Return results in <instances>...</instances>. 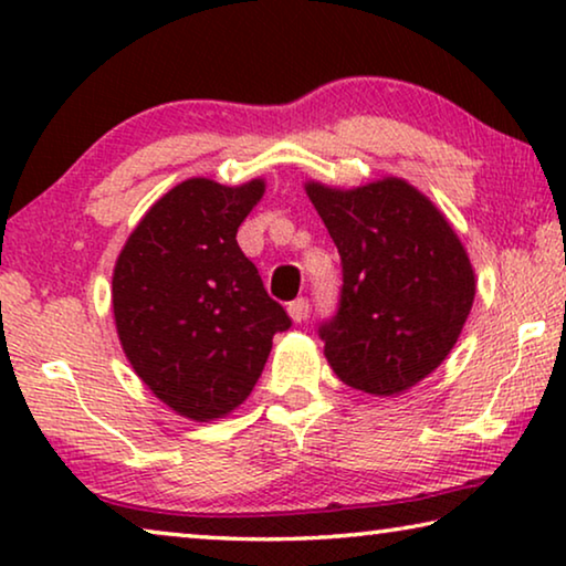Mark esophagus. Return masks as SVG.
<instances>
[{"label":"esophagus","instance_id":"obj_1","mask_svg":"<svg viewBox=\"0 0 566 566\" xmlns=\"http://www.w3.org/2000/svg\"><path fill=\"white\" fill-rule=\"evenodd\" d=\"M289 314H291V318L293 322H306V316H308V298H296V301H291L289 303Z\"/></svg>","mask_w":566,"mask_h":566}]
</instances>
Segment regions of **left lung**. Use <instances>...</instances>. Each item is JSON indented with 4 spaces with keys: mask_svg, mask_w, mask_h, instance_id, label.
<instances>
[{
    "mask_svg": "<svg viewBox=\"0 0 566 566\" xmlns=\"http://www.w3.org/2000/svg\"><path fill=\"white\" fill-rule=\"evenodd\" d=\"M342 258L337 314L318 326L342 382L398 396L452 352L474 273L444 214L400 178L339 191L306 184Z\"/></svg>",
    "mask_w": 566,
    "mask_h": 566,
    "instance_id": "left-lung-1",
    "label": "left lung"
}]
</instances>
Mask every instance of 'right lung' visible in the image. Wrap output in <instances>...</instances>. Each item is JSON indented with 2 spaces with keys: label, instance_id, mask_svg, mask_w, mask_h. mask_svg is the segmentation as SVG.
<instances>
[{
  "label": "right lung",
  "instance_id": "right-lung-1",
  "mask_svg": "<svg viewBox=\"0 0 566 566\" xmlns=\"http://www.w3.org/2000/svg\"><path fill=\"white\" fill-rule=\"evenodd\" d=\"M265 184L188 178L155 201L122 248L112 306L140 380L193 421L234 411L263 373L273 334L291 326L237 244Z\"/></svg>",
  "mask_w": 566,
  "mask_h": 566
}]
</instances>
